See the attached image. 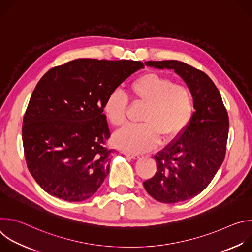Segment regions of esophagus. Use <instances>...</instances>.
<instances>
[{
  "mask_svg": "<svg viewBox=\"0 0 252 252\" xmlns=\"http://www.w3.org/2000/svg\"><path fill=\"white\" fill-rule=\"evenodd\" d=\"M126 157H128V158H132V159H137L138 158H139V155H137V154H131V153H127V152H125L124 153Z\"/></svg>",
  "mask_w": 252,
  "mask_h": 252,
  "instance_id": "esophagus-1",
  "label": "esophagus"
}]
</instances>
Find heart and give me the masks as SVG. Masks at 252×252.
I'll return each instance as SVG.
<instances>
[{"mask_svg":"<svg viewBox=\"0 0 252 252\" xmlns=\"http://www.w3.org/2000/svg\"><path fill=\"white\" fill-rule=\"evenodd\" d=\"M133 102L146 104L138 125H128L114 141L127 152L140 153L154 149L160 140L169 141L181 134L191 121L194 111L190 90L157 73L143 74L128 86ZM127 98L118 91L105 97L102 110L113 126L122 127L126 121Z\"/></svg>","mask_w":252,"mask_h":252,"instance_id":"1","label":"heart"}]
</instances>
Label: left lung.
Masks as SVG:
<instances>
[{
	"instance_id": "obj_1",
	"label": "left lung",
	"mask_w": 252,
	"mask_h": 252,
	"mask_svg": "<svg viewBox=\"0 0 252 252\" xmlns=\"http://www.w3.org/2000/svg\"><path fill=\"white\" fill-rule=\"evenodd\" d=\"M149 66L171 68L188 85L195 112L184 132L155 156L156 174L143 182L148 193L163 203L185 201L199 194L223 162L228 115L220 93L210 78L186 63L149 61Z\"/></svg>"
}]
</instances>
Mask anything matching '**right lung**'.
Listing matches in <instances>:
<instances>
[{"mask_svg":"<svg viewBox=\"0 0 252 252\" xmlns=\"http://www.w3.org/2000/svg\"><path fill=\"white\" fill-rule=\"evenodd\" d=\"M137 61L78 59L49 69L35 86L22 136L28 168L49 194L66 201L93 196L109 174L111 132L102 104L139 68Z\"/></svg>","mask_w":252,"mask_h":252,"instance_id":"1","label":"right lung"}]
</instances>
